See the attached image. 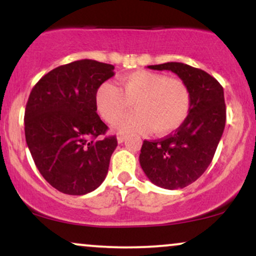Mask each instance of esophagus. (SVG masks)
<instances>
[{"label": "esophagus", "mask_w": 256, "mask_h": 256, "mask_svg": "<svg viewBox=\"0 0 256 256\" xmlns=\"http://www.w3.org/2000/svg\"><path fill=\"white\" fill-rule=\"evenodd\" d=\"M116 140H118V143H122L126 140V136H125V134H119L118 136H116Z\"/></svg>", "instance_id": "1"}]
</instances>
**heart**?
<instances>
[{"mask_svg": "<svg viewBox=\"0 0 256 256\" xmlns=\"http://www.w3.org/2000/svg\"><path fill=\"white\" fill-rule=\"evenodd\" d=\"M100 116L113 122L131 108L116 124L120 132H149L165 136L180 128L192 104L190 91L180 79L167 78L161 73L134 71L122 76L119 88L110 82L100 85L95 96Z\"/></svg>", "mask_w": 256, "mask_h": 256, "instance_id": "1", "label": "heart"}]
</instances>
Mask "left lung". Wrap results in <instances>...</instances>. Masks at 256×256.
I'll return each mask as SVG.
<instances>
[{"label":"left lung","instance_id":"left-lung-1","mask_svg":"<svg viewBox=\"0 0 256 256\" xmlns=\"http://www.w3.org/2000/svg\"><path fill=\"white\" fill-rule=\"evenodd\" d=\"M171 71L190 91L188 118L173 134L158 140H144L140 164L152 184L176 190L201 177L212 162L225 128L224 90L207 72L182 62L148 66Z\"/></svg>","mask_w":256,"mask_h":256}]
</instances>
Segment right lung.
<instances>
[{
	"mask_svg": "<svg viewBox=\"0 0 256 256\" xmlns=\"http://www.w3.org/2000/svg\"><path fill=\"white\" fill-rule=\"evenodd\" d=\"M114 76V66L73 61L46 73L32 89L25 110V137L43 178L67 195L98 189L107 176L116 136L98 138L108 126L95 96Z\"/></svg>",
	"mask_w": 256,
	"mask_h": 256,
	"instance_id": "add662e5",
	"label": "right lung"
}]
</instances>
